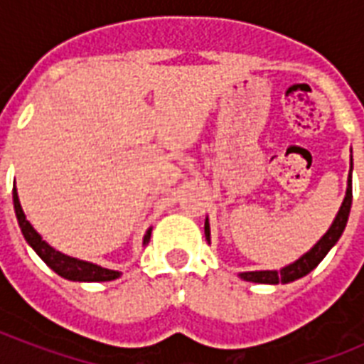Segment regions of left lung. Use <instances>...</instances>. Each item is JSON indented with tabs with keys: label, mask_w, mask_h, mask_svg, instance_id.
Returning <instances> with one entry per match:
<instances>
[{
	"label": "left lung",
	"mask_w": 364,
	"mask_h": 364,
	"mask_svg": "<svg viewBox=\"0 0 364 364\" xmlns=\"http://www.w3.org/2000/svg\"><path fill=\"white\" fill-rule=\"evenodd\" d=\"M353 168V162H351ZM351 210V170H350V179H348V191H346V198L340 205L338 213L334 217L333 225L328 228L327 232L323 234V238L314 245V247L300 257L299 260H294L291 264H287L282 270H257V272H242L240 277L243 282H253V283H268V285H277V283H291L294 279L304 277L306 274H310L316 268L325 255L334 247V243L338 242L342 232H344L346 225H348V217H350ZM205 230V240L210 242V221L205 219L204 225Z\"/></svg>",
	"instance_id": "8db88e82"
}]
</instances>
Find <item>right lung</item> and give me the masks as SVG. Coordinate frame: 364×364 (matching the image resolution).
Masks as SVG:
<instances>
[{"instance_id": "obj_1", "label": "right lung", "mask_w": 364, "mask_h": 364, "mask_svg": "<svg viewBox=\"0 0 364 364\" xmlns=\"http://www.w3.org/2000/svg\"><path fill=\"white\" fill-rule=\"evenodd\" d=\"M13 204H14V213H16V219H18L20 230L24 234V240L30 243V247L36 251L45 264L54 270L58 276L70 279V282H111V279H117L121 276V272L109 270V268H104V266L94 264V262H87V260L73 259V257H68V255L60 253L54 247H50L45 240L37 234V230L30 225V221L26 219L24 211H22V205H20L18 193H16V187L13 188ZM151 230L149 228L145 238H143V245H147L149 240H151Z\"/></svg>"}]
</instances>
